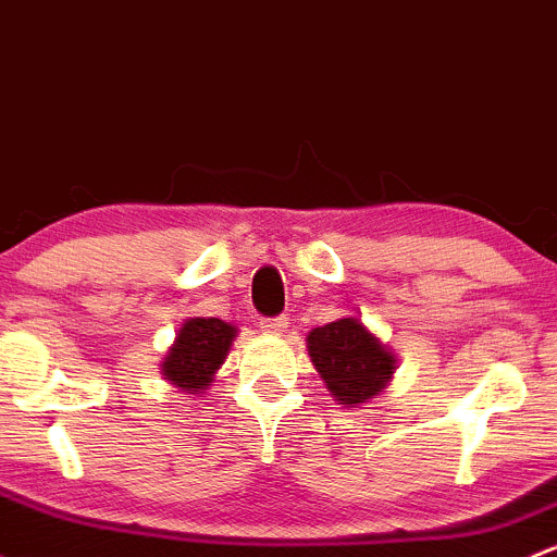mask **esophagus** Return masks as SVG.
Returning a JSON list of instances; mask_svg holds the SVG:
<instances>
[{
  "label": "esophagus",
  "mask_w": 557,
  "mask_h": 557,
  "mask_svg": "<svg viewBox=\"0 0 557 557\" xmlns=\"http://www.w3.org/2000/svg\"><path fill=\"white\" fill-rule=\"evenodd\" d=\"M285 327H288V318H263L261 320V331L269 333V336H280Z\"/></svg>",
  "instance_id": "1"
}]
</instances>
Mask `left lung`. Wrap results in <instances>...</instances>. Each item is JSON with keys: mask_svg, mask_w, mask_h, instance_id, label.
I'll return each instance as SVG.
<instances>
[{"mask_svg": "<svg viewBox=\"0 0 557 557\" xmlns=\"http://www.w3.org/2000/svg\"><path fill=\"white\" fill-rule=\"evenodd\" d=\"M307 347L327 392L347 408L382 395L395 373V355L357 318L314 327Z\"/></svg>", "mask_w": 557, "mask_h": 557, "instance_id": "8db88e82", "label": "left lung"}]
</instances>
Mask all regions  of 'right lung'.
I'll return each instance as SVG.
<instances>
[{"instance_id": "add662e5", "label": "right lung", "mask_w": 557, "mask_h": 557, "mask_svg": "<svg viewBox=\"0 0 557 557\" xmlns=\"http://www.w3.org/2000/svg\"><path fill=\"white\" fill-rule=\"evenodd\" d=\"M237 327L219 318H191L181 325L173 347L162 360V376L181 392L200 395L224 366Z\"/></svg>"}]
</instances>
